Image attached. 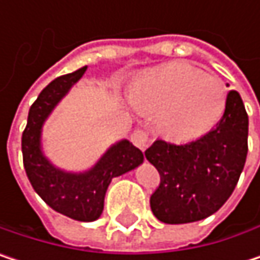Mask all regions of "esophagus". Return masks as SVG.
I'll use <instances>...</instances> for the list:
<instances>
[{"label": "esophagus", "mask_w": 260, "mask_h": 260, "mask_svg": "<svg viewBox=\"0 0 260 260\" xmlns=\"http://www.w3.org/2000/svg\"><path fill=\"white\" fill-rule=\"evenodd\" d=\"M131 141H132V144H134V146H137V147H138V149H141L143 152L147 149V146H149V143H150L147 132L143 129L134 131V132H132V135H131Z\"/></svg>", "instance_id": "obj_1"}]
</instances>
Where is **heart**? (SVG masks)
Masks as SVG:
<instances>
[{"instance_id":"heart-1","label":"heart","mask_w":260,"mask_h":260,"mask_svg":"<svg viewBox=\"0 0 260 260\" xmlns=\"http://www.w3.org/2000/svg\"><path fill=\"white\" fill-rule=\"evenodd\" d=\"M132 105L146 113H161V126L179 141L196 140L224 116V84L188 63H170L137 79L129 88Z\"/></svg>"}]
</instances>
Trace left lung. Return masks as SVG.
Wrapping results in <instances>:
<instances>
[{
  "mask_svg": "<svg viewBox=\"0 0 260 260\" xmlns=\"http://www.w3.org/2000/svg\"><path fill=\"white\" fill-rule=\"evenodd\" d=\"M248 116L238 91H229L226 111L203 137L172 144L156 140L146 152L161 183L150 197L153 215L167 224L203 220L232 196L247 158Z\"/></svg>",
  "mask_w": 260,
  "mask_h": 260,
  "instance_id": "left-lung-1",
  "label": "left lung"
}]
</instances>
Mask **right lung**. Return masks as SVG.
Segmentation results:
<instances>
[{
    "mask_svg": "<svg viewBox=\"0 0 260 260\" xmlns=\"http://www.w3.org/2000/svg\"><path fill=\"white\" fill-rule=\"evenodd\" d=\"M87 66L49 82L31 105L22 134V155L26 176L34 191L54 211L78 221H94L104 211V200L113 178L143 164L144 156L129 140L111 144L98 162L85 172H66L54 166L42 149L43 125L82 78Z\"/></svg>",
    "mask_w": 260,
    "mask_h": 260,
    "instance_id": "add662e5",
    "label": "right lung"
}]
</instances>
